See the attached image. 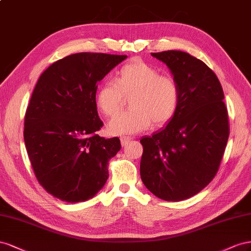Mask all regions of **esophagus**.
Wrapping results in <instances>:
<instances>
[{
    "instance_id": "1",
    "label": "esophagus",
    "mask_w": 251,
    "mask_h": 251,
    "mask_svg": "<svg viewBox=\"0 0 251 251\" xmlns=\"http://www.w3.org/2000/svg\"><path fill=\"white\" fill-rule=\"evenodd\" d=\"M131 140L132 139L130 137H122L121 138V144H122V146H126Z\"/></svg>"
}]
</instances>
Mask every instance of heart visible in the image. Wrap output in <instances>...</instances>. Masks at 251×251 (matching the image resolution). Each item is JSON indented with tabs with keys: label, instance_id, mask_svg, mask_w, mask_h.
I'll return each mask as SVG.
<instances>
[{
	"label": "heart",
	"instance_id": "b5f03b06",
	"mask_svg": "<svg viewBox=\"0 0 251 251\" xmlns=\"http://www.w3.org/2000/svg\"><path fill=\"white\" fill-rule=\"evenodd\" d=\"M131 109L122 112L108 124L111 134H132L153 126L166 124L178 108L180 87L173 76L142 60H134L122 67L116 82L106 81L98 89L96 103L106 117L119 112L125 98H129Z\"/></svg>",
	"mask_w": 251,
	"mask_h": 251
}]
</instances>
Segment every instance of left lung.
<instances>
[{"label":"left lung","mask_w":251,"mask_h":251,"mask_svg":"<svg viewBox=\"0 0 251 251\" xmlns=\"http://www.w3.org/2000/svg\"><path fill=\"white\" fill-rule=\"evenodd\" d=\"M151 55L170 69L181 101L164 129L140 141V174L155 197L177 202L216 176L229 137L228 113L219 78L204 62L180 50Z\"/></svg>","instance_id":"left-lung-1"}]
</instances>
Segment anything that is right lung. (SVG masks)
Instances as JSON below:
<instances>
[{
    "label": "right lung",
    "instance_id": "obj_1",
    "mask_svg": "<svg viewBox=\"0 0 251 251\" xmlns=\"http://www.w3.org/2000/svg\"><path fill=\"white\" fill-rule=\"evenodd\" d=\"M126 58L71 54L50 65L35 85L25 113V146L40 185L62 201H87L108 178L121 142L97 134L103 122L96 94L98 83Z\"/></svg>",
    "mask_w": 251,
    "mask_h": 251
}]
</instances>
